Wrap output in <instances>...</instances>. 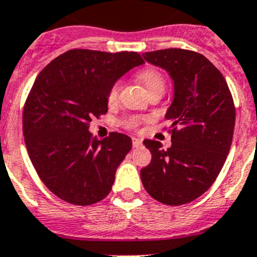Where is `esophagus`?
I'll use <instances>...</instances> for the list:
<instances>
[{
    "instance_id": "esophagus-1",
    "label": "esophagus",
    "mask_w": 257,
    "mask_h": 257,
    "mask_svg": "<svg viewBox=\"0 0 257 257\" xmlns=\"http://www.w3.org/2000/svg\"><path fill=\"white\" fill-rule=\"evenodd\" d=\"M143 144L142 139H139V138H133V145H134V148H139L140 145Z\"/></svg>"
}]
</instances>
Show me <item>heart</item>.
<instances>
[{
  "label": "heart",
  "mask_w": 257,
  "mask_h": 257,
  "mask_svg": "<svg viewBox=\"0 0 257 257\" xmlns=\"http://www.w3.org/2000/svg\"><path fill=\"white\" fill-rule=\"evenodd\" d=\"M138 79L148 90L149 94L156 91V90H165V76H163L161 70L156 69V68H145V69H143L142 72L138 73ZM121 88L122 83L119 81H115L114 83L110 85L108 92H106V101H108L109 105H115L117 104ZM143 122H144V118L143 117L128 115V117L122 119L121 124L127 130H136V128H139Z\"/></svg>",
  "instance_id": "b5f03b06"
}]
</instances>
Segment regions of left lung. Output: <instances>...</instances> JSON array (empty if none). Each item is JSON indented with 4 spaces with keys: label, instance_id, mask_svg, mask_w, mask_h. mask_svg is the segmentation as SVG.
<instances>
[{
    "label": "left lung",
    "instance_id": "8db88e82",
    "mask_svg": "<svg viewBox=\"0 0 257 257\" xmlns=\"http://www.w3.org/2000/svg\"><path fill=\"white\" fill-rule=\"evenodd\" d=\"M174 79V101L166 113L171 147L145 139L152 161L142 169L145 190L163 205H185L201 197L221 171L234 133L235 106L225 78L207 58L184 49L143 54Z\"/></svg>",
    "mask_w": 257,
    "mask_h": 257
}]
</instances>
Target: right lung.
Returning <instances> with one entry per match:
<instances>
[{
	"label": "right lung",
	"mask_w": 257,
	"mask_h": 257,
	"mask_svg": "<svg viewBox=\"0 0 257 257\" xmlns=\"http://www.w3.org/2000/svg\"><path fill=\"white\" fill-rule=\"evenodd\" d=\"M143 63L134 51L73 49L38 73L23 109L24 142L42 183L63 201L90 206L112 189L133 142L119 133L99 140L88 127L108 112L110 85Z\"/></svg>",
	"instance_id": "obj_1"
}]
</instances>
